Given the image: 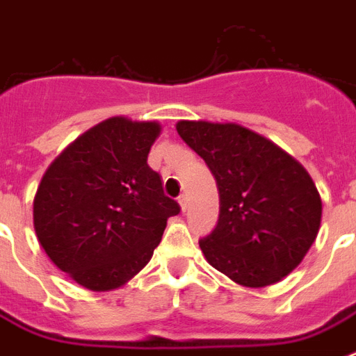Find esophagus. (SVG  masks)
Wrapping results in <instances>:
<instances>
[{"instance_id":"esophagus-1","label":"esophagus","mask_w":356,"mask_h":356,"mask_svg":"<svg viewBox=\"0 0 356 356\" xmlns=\"http://www.w3.org/2000/svg\"><path fill=\"white\" fill-rule=\"evenodd\" d=\"M179 205H181V211H186V195L184 194L179 195Z\"/></svg>"}]
</instances>
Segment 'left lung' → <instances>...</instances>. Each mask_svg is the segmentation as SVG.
<instances>
[{"label": "left lung", "instance_id": "obj_1", "mask_svg": "<svg viewBox=\"0 0 356 356\" xmlns=\"http://www.w3.org/2000/svg\"><path fill=\"white\" fill-rule=\"evenodd\" d=\"M179 136L216 179L220 218L200 248L212 268L260 288L303 260L321 222V200L296 159L236 123L179 122Z\"/></svg>", "mask_w": 356, "mask_h": 356}]
</instances>
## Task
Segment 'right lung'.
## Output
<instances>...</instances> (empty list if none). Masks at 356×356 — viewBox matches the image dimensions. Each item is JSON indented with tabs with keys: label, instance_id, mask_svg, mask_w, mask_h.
<instances>
[{
	"label": "right lung",
	"instance_id": "1",
	"mask_svg": "<svg viewBox=\"0 0 356 356\" xmlns=\"http://www.w3.org/2000/svg\"><path fill=\"white\" fill-rule=\"evenodd\" d=\"M161 125L111 118L86 131L47 168L33 203L38 242L53 264L88 290L136 275L181 212L147 155Z\"/></svg>",
	"mask_w": 356,
	"mask_h": 356
}]
</instances>
